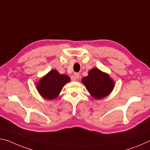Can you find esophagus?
<instances>
[{
    "instance_id": "esophagus-1",
    "label": "esophagus",
    "mask_w": 150,
    "mask_h": 150,
    "mask_svg": "<svg viewBox=\"0 0 150 150\" xmlns=\"http://www.w3.org/2000/svg\"><path fill=\"white\" fill-rule=\"evenodd\" d=\"M79 74L78 73H75L74 75H73V79H74V80H77L79 79Z\"/></svg>"
}]
</instances>
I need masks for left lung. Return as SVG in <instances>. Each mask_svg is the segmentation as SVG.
Returning a JSON list of instances; mask_svg holds the SVG:
<instances>
[{"label":"left lung","mask_w":150,"mask_h":150,"mask_svg":"<svg viewBox=\"0 0 150 150\" xmlns=\"http://www.w3.org/2000/svg\"><path fill=\"white\" fill-rule=\"evenodd\" d=\"M82 83L91 95L96 99L106 97L115 87V82L108 74L101 71L98 68L90 70L87 77L82 79Z\"/></svg>","instance_id":"1"}]
</instances>
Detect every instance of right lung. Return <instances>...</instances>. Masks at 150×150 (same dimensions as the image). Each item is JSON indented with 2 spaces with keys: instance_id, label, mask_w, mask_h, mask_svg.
I'll use <instances>...</instances> for the list:
<instances>
[{
  "instance_id": "add662e5",
  "label": "right lung",
  "mask_w": 150,
  "mask_h": 150,
  "mask_svg": "<svg viewBox=\"0 0 150 150\" xmlns=\"http://www.w3.org/2000/svg\"><path fill=\"white\" fill-rule=\"evenodd\" d=\"M69 76L60 74L57 70L53 69L40 79L36 87L40 95L47 100L57 98L66 83L69 82Z\"/></svg>"
}]
</instances>
